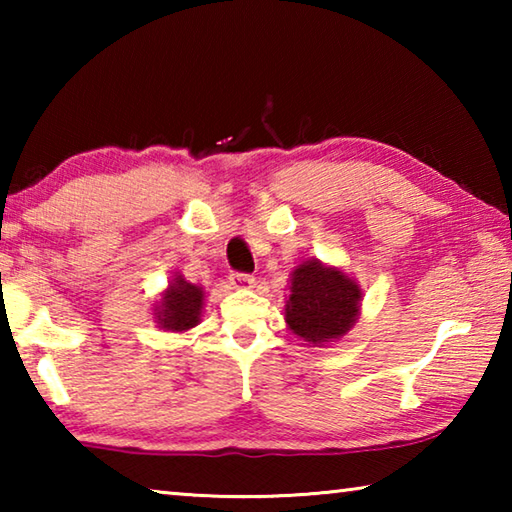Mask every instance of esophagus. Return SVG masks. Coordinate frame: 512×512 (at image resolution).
<instances>
[{"label":"esophagus","mask_w":512,"mask_h":512,"mask_svg":"<svg viewBox=\"0 0 512 512\" xmlns=\"http://www.w3.org/2000/svg\"><path fill=\"white\" fill-rule=\"evenodd\" d=\"M230 284H232V289H250L255 284V277L248 273H232Z\"/></svg>","instance_id":"1"}]
</instances>
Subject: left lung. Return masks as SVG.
Here are the masks:
<instances>
[{
	"instance_id": "obj_1",
	"label": "left lung",
	"mask_w": 512,
	"mask_h": 512,
	"mask_svg": "<svg viewBox=\"0 0 512 512\" xmlns=\"http://www.w3.org/2000/svg\"><path fill=\"white\" fill-rule=\"evenodd\" d=\"M291 293L284 305L289 329L309 345L339 341L357 323L361 287L341 268L309 259L291 273Z\"/></svg>"
}]
</instances>
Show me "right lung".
I'll return each instance as SVG.
<instances>
[{
	"label": "right lung",
	"mask_w": 512,
	"mask_h": 512,
	"mask_svg": "<svg viewBox=\"0 0 512 512\" xmlns=\"http://www.w3.org/2000/svg\"><path fill=\"white\" fill-rule=\"evenodd\" d=\"M205 291L203 287L187 282L183 275L173 277L169 289L155 307V323L167 332H187L201 323Z\"/></svg>",
	"instance_id": "right-lung-1"
}]
</instances>
